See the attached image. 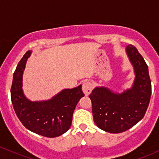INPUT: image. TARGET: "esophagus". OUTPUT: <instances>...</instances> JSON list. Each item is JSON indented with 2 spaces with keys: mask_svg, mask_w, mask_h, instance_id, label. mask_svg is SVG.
<instances>
[{
  "mask_svg": "<svg viewBox=\"0 0 159 159\" xmlns=\"http://www.w3.org/2000/svg\"><path fill=\"white\" fill-rule=\"evenodd\" d=\"M93 85L91 81H85V82L83 84L82 86V90L84 91L85 95H89L91 93V91L93 89Z\"/></svg>",
  "mask_w": 159,
  "mask_h": 159,
  "instance_id": "obj_1",
  "label": "esophagus"
}]
</instances>
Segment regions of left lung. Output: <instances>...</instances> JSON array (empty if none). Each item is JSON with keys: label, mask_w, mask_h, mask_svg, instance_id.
I'll list each match as a JSON object with an SVG mask.
<instances>
[{"label": "left lung", "mask_w": 159, "mask_h": 159, "mask_svg": "<svg viewBox=\"0 0 159 159\" xmlns=\"http://www.w3.org/2000/svg\"><path fill=\"white\" fill-rule=\"evenodd\" d=\"M126 52L136 73L133 88L120 94L96 88L89 95L95 124L110 133H123L139 122L151 98V80L144 58L133 45H129Z\"/></svg>", "instance_id": "8db88e82"}]
</instances>
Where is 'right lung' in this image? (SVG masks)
<instances>
[{
	"mask_svg": "<svg viewBox=\"0 0 159 159\" xmlns=\"http://www.w3.org/2000/svg\"><path fill=\"white\" fill-rule=\"evenodd\" d=\"M30 53L26 52L13 73L11 89L13 109L27 129L49 138L59 136L69 129L75 107L84 94L80 85L63 90L50 101L31 102L26 99L22 91V75Z\"/></svg>",
	"mask_w": 159,
	"mask_h": 159,
	"instance_id": "obj_1",
	"label": "right lung"
}]
</instances>
